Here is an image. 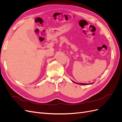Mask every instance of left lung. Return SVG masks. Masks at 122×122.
<instances>
[{"instance_id": "8db88e82", "label": "left lung", "mask_w": 122, "mask_h": 122, "mask_svg": "<svg viewBox=\"0 0 122 122\" xmlns=\"http://www.w3.org/2000/svg\"><path fill=\"white\" fill-rule=\"evenodd\" d=\"M73 82H74V81H73ZM75 83H76V82H75ZM93 83H92L91 84H93ZM77 84H81V85H87V84H87V83H77Z\"/></svg>"}]
</instances>
